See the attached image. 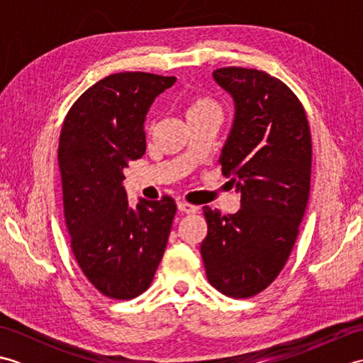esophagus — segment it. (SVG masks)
Returning <instances> with one entry per match:
<instances>
[{"mask_svg": "<svg viewBox=\"0 0 363 363\" xmlns=\"http://www.w3.org/2000/svg\"><path fill=\"white\" fill-rule=\"evenodd\" d=\"M177 209H179L181 212H184V213H195L198 209H196V206H191V204H189V203H184V201H179L177 203Z\"/></svg>", "mask_w": 363, "mask_h": 363, "instance_id": "34e87169", "label": "esophagus"}]
</instances>
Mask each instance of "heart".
Here are the masks:
<instances>
[{"instance_id": "obj_1", "label": "heart", "mask_w": 363, "mask_h": 363, "mask_svg": "<svg viewBox=\"0 0 363 363\" xmlns=\"http://www.w3.org/2000/svg\"><path fill=\"white\" fill-rule=\"evenodd\" d=\"M187 120L190 118H196V117H203V115H209V113H220L218 106L215 104L212 99L206 98V96H194L187 104Z\"/></svg>"}]
</instances>
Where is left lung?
Listing matches in <instances>:
<instances>
[{"label":"left lung","instance_id":"8db88e82","mask_svg":"<svg viewBox=\"0 0 363 363\" xmlns=\"http://www.w3.org/2000/svg\"><path fill=\"white\" fill-rule=\"evenodd\" d=\"M212 74L234 99L220 164L242 207L228 215L204 207L201 256L215 289L250 298L276 279L296 242L311 191V129L296 95L268 73L226 67Z\"/></svg>","mask_w":363,"mask_h":363}]
</instances>
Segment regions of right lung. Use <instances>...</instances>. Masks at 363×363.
<instances>
[{
  "instance_id": "1",
  "label": "right lung",
  "mask_w": 363,
  "mask_h": 363,
  "mask_svg": "<svg viewBox=\"0 0 363 363\" xmlns=\"http://www.w3.org/2000/svg\"><path fill=\"white\" fill-rule=\"evenodd\" d=\"M174 82V76L143 72L107 76L78 98L60 130L72 250L87 279L113 299H133L150 287L172 230L174 199H140L133 209L123 179L129 162L146 151V113Z\"/></svg>"
}]
</instances>
